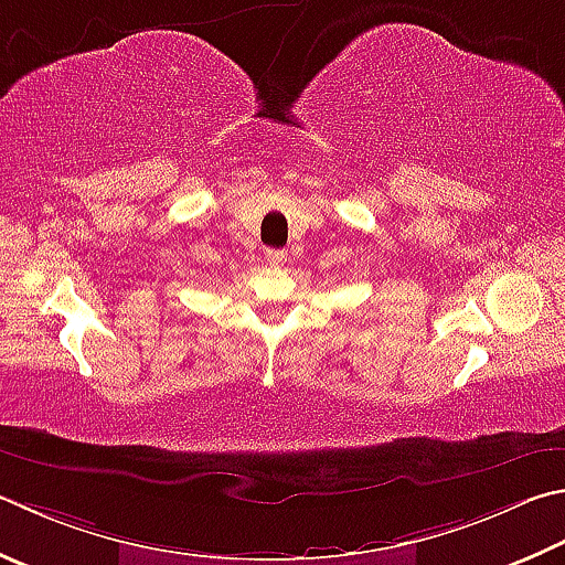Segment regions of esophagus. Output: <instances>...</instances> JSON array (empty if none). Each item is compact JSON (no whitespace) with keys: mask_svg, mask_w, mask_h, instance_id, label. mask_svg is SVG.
<instances>
[{"mask_svg":"<svg viewBox=\"0 0 565 565\" xmlns=\"http://www.w3.org/2000/svg\"><path fill=\"white\" fill-rule=\"evenodd\" d=\"M284 259H286L284 252H274V249L266 252V262H269V266H281Z\"/></svg>","mask_w":565,"mask_h":565,"instance_id":"esophagus-1","label":"esophagus"}]
</instances>
